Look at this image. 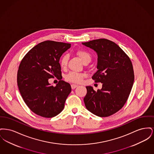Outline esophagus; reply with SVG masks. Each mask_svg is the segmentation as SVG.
Returning <instances> with one entry per match:
<instances>
[{"instance_id":"1","label":"esophagus","mask_w":154,"mask_h":154,"mask_svg":"<svg viewBox=\"0 0 154 154\" xmlns=\"http://www.w3.org/2000/svg\"><path fill=\"white\" fill-rule=\"evenodd\" d=\"M78 87V85H76V84H72L71 85V87L72 88L74 89H75V88H76V87Z\"/></svg>"}]
</instances>
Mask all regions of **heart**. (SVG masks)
<instances>
[{
	"label": "heart",
	"mask_w": 154,
	"mask_h": 154,
	"mask_svg": "<svg viewBox=\"0 0 154 154\" xmlns=\"http://www.w3.org/2000/svg\"><path fill=\"white\" fill-rule=\"evenodd\" d=\"M76 55L79 57V58L83 62V63H89L91 60V55L88 51L83 50H78L75 52ZM69 57L67 54L63 55L59 60L60 66L63 68H66L67 65ZM85 76V74L84 73H78L75 72H70L66 75V80L70 82L74 83H79L81 82L84 77Z\"/></svg>",
	"instance_id": "1"
}]
</instances>
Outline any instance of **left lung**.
Listing matches in <instances>:
<instances>
[{
  "mask_svg": "<svg viewBox=\"0 0 154 154\" xmlns=\"http://www.w3.org/2000/svg\"><path fill=\"white\" fill-rule=\"evenodd\" d=\"M97 54L98 69L92 79L102 83V88L86 87L84 98L86 108L100 117L110 116L121 110L126 102L134 82L132 62L117 44L106 38L82 43Z\"/></svg>",
  "mask_w": 154,
  "mask_h": 154,
  "instance_id": "8db88e82",
  "label": "left lung"
}]
</instances>
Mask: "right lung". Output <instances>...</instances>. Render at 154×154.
Here are the masks:
<instances>
[{
	"mask_svg": "<svg viewBox=\"0 0 154 154\" xmlns=\"http://www.w3.org/2000/svg\"><path fill=\"white\" fill-rule=\"evenodd\" d=\"M71 44L51 40L33 47L24 56L17 73V84L22 99L37 115L44 118L57 116L64 108L72 88L59 80L55 87L48 80L62 77L59 59Z\"/></svg>",
	"mask_w": 154,
	"mask_h": 154,
	"instance_id": "1",
	"label": "right lung"
}]
</instances>
